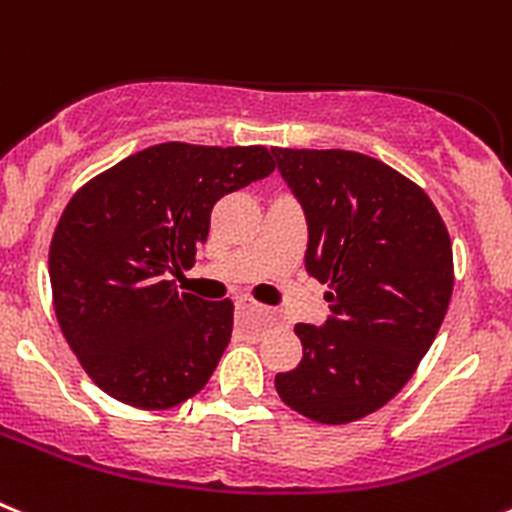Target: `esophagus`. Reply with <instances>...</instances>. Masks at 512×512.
Segmentation results:
<instances>
[{"label": "esophagus", "instance_id": "34e87169", "mask_svg": "<svg viewBox=\"0 0 512 512\" xmlns=\"http://www.w3.org/2000/svg\"><path fill=\"white\" fill-rule=\"evenodd\" d=\"M235 310L251 312V310H259V305H253V302H246V300H238V302H235ZM259 312H264V310H259Z\"/></svg>", "mask_w": 512, "mask_h": 512}]
</instances>
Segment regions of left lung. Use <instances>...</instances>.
Instances as JSON below:
<instances>
[{"instance_id":"left-lung-1","label":"left lung","mask_w":512,"mask_h":512,"mask_svg":"<svg viewBox=\"0 0 512 512\" xmlns=\"http://www.w3.org/2000/svg\"><path fill=\"white\" fill-rule=\"evenodd\" d=\"M307 220L305 269L328 284L325 325L297 323L302 361L284 405L318 423L374 413L431 348L454 289L451 238L431 197L356 151L271 148Z\"/></svg>"}]
</instances>
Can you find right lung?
<instances>
[{"label":"right lung","instance_id":"right-lung-1","mask_svg":"<svg viewBox=\"0 0 512 512\" xmlns=\"http://www.w3.org/2000/svg\"><path fill=\"white\" fill-rule=\"evenodd\" d=\"M264 146L158 143L94 176L51 241L53 307L99 390L140 410L182 405L233 333V302L179 292L220 197L274 171Z\"/></svg>","mask_w":512,"mask_h":512}]
</instances>
